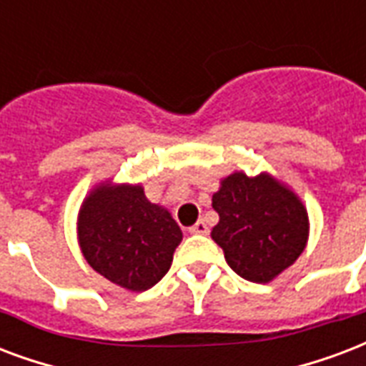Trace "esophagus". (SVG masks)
I'll return each mask as SVG.
<instances>
[{"label":"esophagus","mask_w":366,"mask_h":366,"mask_svg":"<svg viewBox=\"0 0 366 366\" xmlns=\"http://www.w3.org/2000/svg\"><path fill=\"white\" fill-rule=\"evenodd\" d=\"M189 232L199 233V235H206V233H208V225H206L204 219H199L193 227H189Z\"/></svg>","instance_id":"esophagus-1"}]
</instances>
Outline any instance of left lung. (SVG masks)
Instances as JSON below:
<instances>
[{"instance_id":"left-lung-1","label":"left lung","mask_w":366,"mask_h":366,"mask_svg":"<svg viewBox=\"0 0 366 366\" xmlns=\"http://www.w3.org/2000/svg\"><path fill=\"white\" fill-rule=\"evenodd\" d=\"M219 222L212 239L235 274L266 284L305 251L309 216L301 200L270 175L232 173L212 197Z\"/></svg>"}]
</instances>
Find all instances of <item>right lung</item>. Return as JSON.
Listing matches in <instances>:
<instances>
[{
    "label": "right lung",
    "instance_id": "obj_1",
    "mask_svg": "<svg viewBox=\"0 0 366 366\" xmlns=\"http://www.w3.org/2000/svg\"><path fill=\"white\" fill-rule=\"evenodd\" d=\"M183 239L177 222L144 197L141 185H102L79 214L82 254L98 274L131 291L166 276Z\"/></svg>",
    "mask_w": 366,
    "mask_h": 366
}]
</instances>
